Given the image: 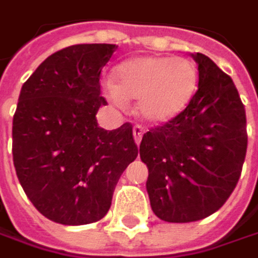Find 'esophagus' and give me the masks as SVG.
Listing matches in <instances>:
<instances>
[{
    "label": "esophagus",
    "instance_id": "34e87169",
    "mask_svg": "<svg viewBox=\"0 0 258 258\" xmlns=\"http://www.w3.org/2000/svg\"><path fill=\"white\" fill-rule=\"evenodd\" d=\"M143 133H144V130H143V127H142V125H134V127H133L134 140H136V143H137V144H140V142H142Z\"/></svg>",
    "mask_w": 258,
    "mask_h": 258
}]
</instances>
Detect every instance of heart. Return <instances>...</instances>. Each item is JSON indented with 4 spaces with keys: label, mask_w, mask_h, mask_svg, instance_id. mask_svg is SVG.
<instances>
[{
    "label": "heart",
    "mask_w": 258,
    "mask_h": 258,
    "mask_svg": "<svg viewBox=\"0 0 258 258\" xmlns=\"http://www.w3.org/2000/svg\"><path fill=\"white\" fill-rule=\"evenodd\" d=\"M199 73L192 61L171 56H139L122 62L114 83H106L108 98L118 106L139 99L140 116L162 124L179 115L194 96Z\"/></svg>",
    "instance_id": "1"
}]
</instances>
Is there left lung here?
<instances>
[{
	"instance_id": "1",
	"label": "left lung",
	"mask_w": 258,
	"mask_h": 258,
	"mask_svg": "<svg viewBox=\"0 0 258 258\" xmlns=\"http://www.w3.org/2000/svg\"><path fill=\"white\" fill-rule=\"evenodd\" d=\"M199 89L187 108L142 139L153 213L165 222L205 219L229 199L247 153L245 108L232 79L203 53Z\"/></svg>"
}]
</instances>
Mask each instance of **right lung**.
Masks as SVG:
<instances>
[{
    "label": "right lung",
    "mask_w": 258,
    "mask_h": 258,
    "mask_svg": "<svg viewBox=\"0 0 258 258\" xmlns=\"http://www.w3.org/2000/svg\"><path fill=\"white\" fill-rule=\"evenodd\" d=\"M116 49L82 43L48 56L23 84L13 118V162L26 196L56 223L87 225L109 210L139 155L133 125H98L100 71Z\"/></svg>",
    "instance_id": "1"
}]
</instances>
